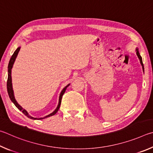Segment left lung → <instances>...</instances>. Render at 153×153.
<instances>
[{"mask_svg":"<svg viewBox=\"0 0 153 153\" xmlns=\"http://www.w3.org/2000/svg\"><path fill=\"white\" fill-rule=\"evenodd\" d=\"M136 55L138 56V58H139V60H140V62L142 65V67H143V72H144V65H143V59H142L141 56L140 55V53H139V51L138 49L137 48H136Z\"/></svg>","mask_w":153,"mask_h":153,"instance_id":"8db88e82","label":"left lung"}]
</instances>
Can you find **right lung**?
<instances>
[{"mask_svg":"<svg viewBox=\"0 0 153 153\" xmlns=\"http://www.w3.org/2000/svg\"><path fill=\"white\" fill-rule=\"evenodd\" d=\"M20 48L21 47H18L17 48V50L15 51V52L13 53V56H11V58H10V60H9V65H8V79H7V91H8V94H9V98L10 100H11L12 102L15 104V105L17 107V108L19 109L20 111H21L23 112V113L27 117H28L30 119H33V120H42V119H44V118H46V117H50V116H52L53 115H55L56 113H57V111H58L59 108H60V104H61V100H62V95H64V93H65L66 91V88L68 87L70 84L67 85L65 87H64V89L62 90V91L60 93V96H59V101H58V104L57 105V108H56V109L52 113L50 114L49 115H48L46 116H44L43 117H33L31 116L29 114V113L25 109H23L22 107H21L19 104L17 103V101H16L15 98V95H14V91H13V85H12V78H11V70L13 66V64H14L15 61L16 60V58H17V56L18 55V53L19 52L20 50Z\"/></svg>","mask_w":153,"mask_h":153,"instance_id":"right-lung-1","label":"right lung"}]
</instances>
